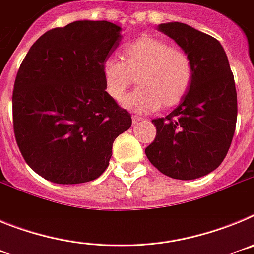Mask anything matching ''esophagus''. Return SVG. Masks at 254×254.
Returning <instances> with one entry per match:
<instances>
[{
  "instance_id": "1",
  "label": "esophagus",
  "mask_w": 254,
  "mask_h": 254,
  "mask_svg": "<svg viewBox=\"0 0 254 254\" xmlns=\"http://www.w3.org/2000/svg\"><path fill=\"white\" fill-rule=\"evenodd\" d=\"M141 121V118L140 117H137V116H133L132 117V123H133V125H136V123H138Z\"/></svg>"
}]
</instances>
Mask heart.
Wrapping results in <instances>:
<instances>
[{"label":"heart","instance_id":"1","mask_svg":"<svg viewBox=\"0 0 254 254\" xmlns=\"http://www.w3.org/2000/svg\"><path fill=\"white\" fill-rule=\"evenodd\" d=\"M121 59L108 58L103 64L105 90L112 99L122 102L137 78L140 87L125 100V107L134 112L176 107L193 80L190 55L164 38L143 35L123 47Z\"/></svg>","mask_w":254,"mask_h":254}]
</instances>
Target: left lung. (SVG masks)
Masks as SVG:
<instances>
[{
	"label": "left lung",
	"mask_w": 254,
	"mask_h": 254,
	"mask_svg": "<svg viewBox=\"0 0 254 254\" xmlns=\"http://www.w3.org/2000/svg\"><path fill=\"white\" fill-rule=\"evenodd\" d=\"M158 30L190 55L193 80L172 113L152 120L156 136L145 152L163 174L190 181L216 169L228 154L238 114L234 76L214 37L177 21L160 24Z\"/></svg>",
	"instance_id": "obj_1"
}]
</instances>
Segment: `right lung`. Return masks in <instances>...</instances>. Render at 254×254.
Listing matches in <instances>:
<instances>
[{
	"label": "right lung",
	"mask_w": 254,
	"mask_h": 254,
	"mask_svg": "<svg viewBox=\"0 0 254 254\" xmlns=\"http://www.w3.org/2000/svg\"><path fill=\"white\" fill-rule=\"evenodd\" d=\"M109 21H73L30 47L12 91L13 133L29 167L58 185L100 177L113 142L131 127L128 112L105 91L103 64L120 46Z\"/></svg>",
	"instance_id": "1"
}]
</instances>
